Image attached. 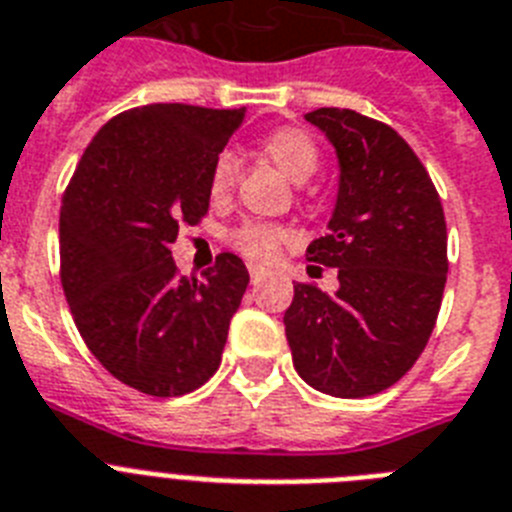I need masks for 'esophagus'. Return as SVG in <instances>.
Wrapping results in <instances>:
<instances>
[{
  "label": "esophagus",
  "instance_id": "1",
  "mask_svg": "<svg viewBox=\"0 0 512 512\" xmlns=\"http://www.w3.org/2000/svg\"><path fill=\"white\" fill-rule=\"evenodd\" d=\"M265 276H268V270L260 268V265H249V281L260 283Z\"/></svg>",
  "mask_w": 512,
  "mask_h": 512
}]
</instances>
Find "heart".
I'll list each match as a JSON object with an SVG mask.
<instances>
[{
  "label": "heart",
  "mask_w": 512,
  "mask_h": 512,
  "mask_svg": "<svg viewBox=\"0 0 512 512\" xmlns=\"http://www.w3.org/2000/svg\"><path fill=\"white\" fill-rule=\"evenodd\" d=\"M260 153L276 163L281 174L289 176L291 182H307L320 166V148L312 135L299 127H278V130L268 132L260 140ZM236 174H239V163H236L234 153L229 150L218 153L208 174V195L213 203H229L236 187ZM229 242L249 260L270 263L281 252L283 244L291 242V231L276 226V223L247 221L231 231Z\"/></svg>",
  "instance_id": "1"
}]
</instances>
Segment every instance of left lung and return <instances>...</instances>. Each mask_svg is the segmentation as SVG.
I'll list each match as a JSON object with an SVG mask.
<instances>
[{
    "instance_id": "1",
    "label": "left lung",
    "mask_w": 512,
    "mask_h": 512,
    "mask_svg": "<svg viewBox=\"0 0 512 512\" xmlns=\"http://www.w3.org/2000/svg\"><path fill=\"white\" fill-rule=\"evenodd\" d=\"M307 119L341 161L330 231L309 244L307 260L338 268L341 286L328 294L296 283L283 325L304 382L367 398L401 380L432 336L448 278L445 213L424 163L393 127L336 106Z\"/></svg>"
}]
</instances>
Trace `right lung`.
Listing matches in <instances>:
<instances>
[{
	"instance_id": "1",
	"label": "right lung",
	"mask_w": 512,
	"mask_h": 512,
	"mask_svg": "<svg viewBox=\"0 0 512 512\" xmlns=\"http://www.w3.org/2000/svg\"><path fill=\"white\" fill-rule=\"evenodd\" d=\"M244 109L135 106L103 124L62 197L59 278L90 354L156 398L197 390L221 364L249 273L221 252L203 281L171 260L208 213V174Z\"/></svg>"
}]
</instances>
